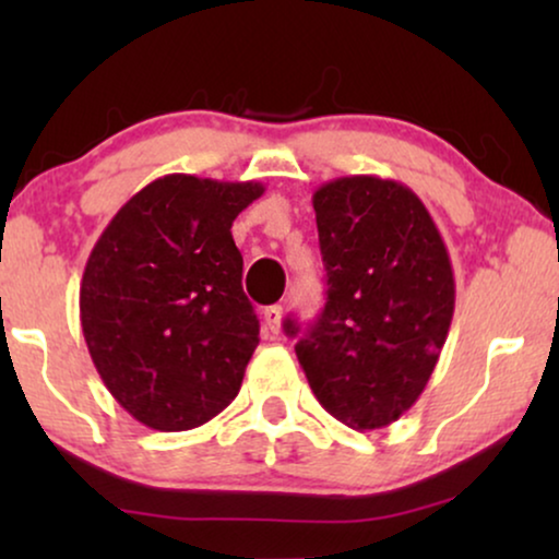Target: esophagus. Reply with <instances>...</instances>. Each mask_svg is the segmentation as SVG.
I'll return each mask as SVG.
<instances>
[{
    "label": "esophagus",
    "instance_id": "1",
    "mask_svg": "<svg viewBox=\"0 0 559 559\" xmlns=\"http://www.w3.org/2000/svg\"><path fill=\"white\" fill-rule=\"evenodd\" d=\"M264 325H266V331L280 333V328H282V305H270V308H264Z\"/></svg>",
    "mask_w": 559,
    "mask_h": 559
}]
</instances>
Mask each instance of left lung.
I'll return each instance as SVG.
<instances>
[{
	"instance_id": "1",
	"label": "left lung",
	"mask_w": 559,
	"mask_h": 559,
	"mask_svg": "<svg viewBox=\"0 0 559 559\" xmlns=\"http://www.w3.org/2000/svg\"><path fill=\"white\" fill-rule=\"evenodd\" d=\"M325 308L302 331L285 320L312 394L343 425L379 430L419 400L455 310L445 241L407 186L377 175L325 182L312 195Z\"/></svg>"
}]
</instances>
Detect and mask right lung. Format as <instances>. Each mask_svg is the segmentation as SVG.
I'll return each mask as SVG.
<instances>
[{
    "instance_id": "1",
    "label": "right lung",
    "mask_w": 559,
    "mask_h": 559,
    "mask_svg": "<svg viewBox=\"0 0 559 559\" xmlns=\"http://www.w3.org/2000/svg\"><path fill=\"white\" fill-rule=\"evenodd\" d=\"M262 182L165 175L121 205L81 280V328L98 377L159 432L201 427L239 394L259 346L231 224Z\"/></svg>"
}]
</instances>
